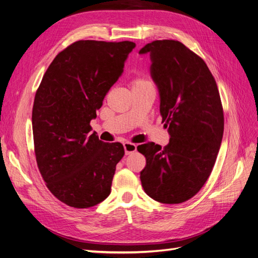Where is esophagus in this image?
Returning a JSON list of instances; mask_svg holds the SVG:
<instances>
[{"label": "esophagus", "instance_id": "esophagus-1", "mask_svg": "<svg viewBox=\"0 0 258 258\" xmlns=\"http://www.w3.org/2000/svg\"><path fill=\"white\" fill-rule=\"evenodd\" d=\"M123 148H124V153H126V155H130L137 151V145L134 143L126 142V143H123Z\"/></svg>", "mask_w": 258, "mask_h": 258}]
</instances>
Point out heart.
<instances>
[{
    "instance_id": "obj_1",
    "label": "heart",
    "mask_w": 258,
    "mask_h": 258,
    "mask_svg": "<svg viewBox=\"0 0 258 258\" xmlns=\"http://www.w3.org/2000/svg\"><path fill=\"white\" fill-rule=\"evenodd\" d=\"M152 85L150 82L144 80V79H140V77H138V79H135L134 81H132L131 83V88H137V87H143V86H150Z\"/></svg>"
}]
</instances>
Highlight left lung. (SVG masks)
I'll return each instance as SVG.
<instances>
[{
    "label": "left lung",
    "instance_id": "obj_1",
    "mask_svg": "<svg viewBox=\"0 0 258 258\" xmlns=\"http://www.w3.org/2000/svg\"><path fill=\"white\" fill-rule=\"evenodd\" d=\"M139 53H150L151 76L159 91L160 114L168 128L167 146H138L146 158L142 186L154 200L182 204L209 178L224 134L220 92L206 62L184 44L154 41Z\"/></svg>",
    "mask_w": 258,
    "mask_h": 258
}]
</instances>
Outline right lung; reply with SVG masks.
I'll return each mask as SVG.
<instances>
[{"label":"right lung","instance_id":"add662e5","mask_svg":"<svg viewBox=\"0 0 258 258\" xmlns=\"http://www.w3.org/2000/svg\"><path fill=\"white\" fill-rule=\"evenodd\" d=\"M135 47L129 41H77L57 54L36 90L37 167L50 192L70 207L90 208L111 194L123 146L99 140L90 132V120Z\"/></svg>","mask_w":258,"mask_h":258}]
</instances>
